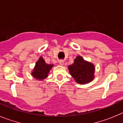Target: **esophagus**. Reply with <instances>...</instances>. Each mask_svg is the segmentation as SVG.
<instances>
[{"mask_svg":"<svg viewBox=\"0 0 123 123\" xmlns=\"http://www.w3.org/2000/svg\"><path fill=\"white\" fill-rule=\"evenodd\" d=\"M59 65H61V66H63V65L64 64V61L60 60L59 61Z\"/></svg>","mask_w":123,"mask_h":123,"instance_id":"34e87169","label":"esophagus"}]
</instances>
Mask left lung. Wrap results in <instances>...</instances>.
Returning <instances> with one entry per match:
<instances>
[{"instance_id": "obj_1", "label": "left lung", "mask_w": 123, "mask_h": 123, "mask_svg": "<svg viewBox=\"0 0 123 123\" xmlns=\"http://www.w3.org/2000/svg\"><path fill=\"white\" fill-rule=\"evenodd\" d=\"M68 69L75 81L81 85L88 84L95 79V67L81 55L77 56L73 64L68 66Z\"/></svg>"}]
</instances>
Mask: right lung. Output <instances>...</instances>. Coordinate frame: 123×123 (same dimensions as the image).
<instances>
[{"instance_id":"1","label":"right lung","mask_w":123,"mask_h":123,"mask_svg":"<svg viewBox=\"0 0 123 123\" xmlns=\"http://www.w3.org/2000/svg\"><path fill=\"white\" fill-rule=\"evenodd\" d=\"M54 67L51 64H46L42 56H40L35 63V66L31 71V75L38 80H43L48 77L50 70Z\"/></svg>"}]
</instances>
